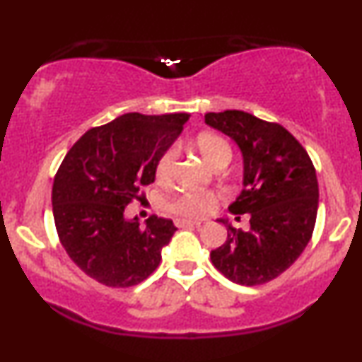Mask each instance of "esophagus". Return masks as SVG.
Instances as JSON below:
<instances>
[{
    "label": "esophagus",
    "mask_w": 362,
    "mask_h": 362,
    "mask_svg": "<svg viewBox=\"0 0 362 362\" xmlns=\"http://www.w3.org/2000/svg\"><path fill=\"white\" fill-rule=\"evenodd\" d=\"M175 224L178 228L182 226H195V228H201V221H190V219H177Z\"/></svg>",
    "instance_id": "obj_1"
}]
</instances>
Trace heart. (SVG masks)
Returning a JSON list of instances; mask_svg holds the SVG:
<instances>
[{
    "label": "heart",
    "instance_id": "obj_1",
    "mask_svg": "<svg viewBox=\"0 0 362 362\" xmlns=\"http://www.w3.org/2000/svg\"><path fill=\"white\" fill-rule=\"evenodd\" d=\"M194 148L202 160L213 168L226 167L231 160V148L223 136L216 132H201L195 136ZM175 163V149L167 148L158 156L155 165V178L160 184L168 182ZM221 195L216 192H182L170 201V209L184 218H202L209 214L219 202Z\"/></svg>",
    "mask_w": 362,
    "mask_h": 362
}]
</instances>
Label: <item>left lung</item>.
Returning <instances> with one entry per match:
<instances>
[{
    "instance_id": "1",
    "label": "left lung",
    "mask_w": 362,
    "mask_h": 362,
    "mask_svg": "<svg viewBox=\"0 0 362 362\" xmlns=\"http://www.w3.org/2000/svg\"><path fill=\"white\" fill-rule=\"evenodd\" d=\"M204 119L242 149L245 187L230 213L250 216L248 231L223 221L228 238L211 252V262L236 284H265L298 260L313 235L318 211L313 161L277 122L243 110L207 112Z\"/></svg>"
}]
</instances>
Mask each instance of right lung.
<instances>
[{"label":"right lung","instance_id":"obj_1","mask_svg":"<svg viewBox=\"0 0 362 362\" xmlns=\"http://www.w3.org/2000/svg\"><path fill=\"white\" fill-rule=\"evenodd\" d=\"M189 114L131 112L81 136L57 168L52 213L57 236L78 267L109 288H131L155 272L175 233L172 219L146 226L124 218L155 182L158 156L175 141Z\"/></svg>","mask_w":362,"mask_h":362}]
</instances>
